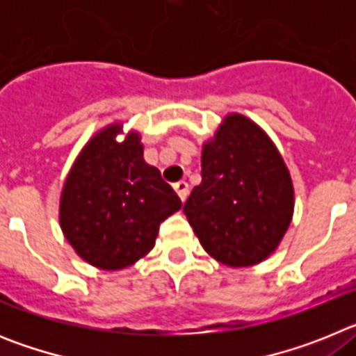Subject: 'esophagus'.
I'll return each mask as SVG.
<instances>
[{
    "label": "esophagus",
    "mask_w": 356,
    "mask_h": 356,
    "mask_svg": "<svg viewBox=\"0 0 356 356\" xmlns=\"http://www.w3.org/2000/svg\"><path fill=\"white\" fill-rule=\"evenodd\" d=\"M175 191L180 196V200L185 201L188 196V184L187 181H178V184H175Z\"/></svg>",
    "instance_id": "obj_1"
}]
</instances>
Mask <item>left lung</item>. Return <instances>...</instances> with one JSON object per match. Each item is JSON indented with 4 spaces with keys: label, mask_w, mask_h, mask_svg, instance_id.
<instances>
[{
    "label": "left lung",
    "mask_w": 356,
    "mask_h": 356,
    "mask_svg": "<svg viewBox=\"0 0 356 356\" xmlns=\"http://www.w3.org/2000/svg\"><path fill=\"white\" fill-rule=\"evenodd\" d=\"M201 246L228 267L271 257L294 213V185L278 147L232 112L201 149V184L184 207Z\"/></svg>",
    "instance_id": "8db88e82"
}]
</instances>
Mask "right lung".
Masks as SVG:
<instances>
[{"label": "right lung", "mask_w": 356, "mask_h": 356, "mask_svg": "<svg viewBox=\"0 0 356 356\" xmlns=\"http://www.w3.org/2000/svg\"><path fill=\"white\" fill-rule=\"evenodd\" d=\"M125 135L118 141L117 137ZM180 197L144 160L139 131L112 122L94 134L64 181L58 221L80 259L103 271L134 266L155 246Z\"/></svg>", "instance_id": "1"}]
</instances>
